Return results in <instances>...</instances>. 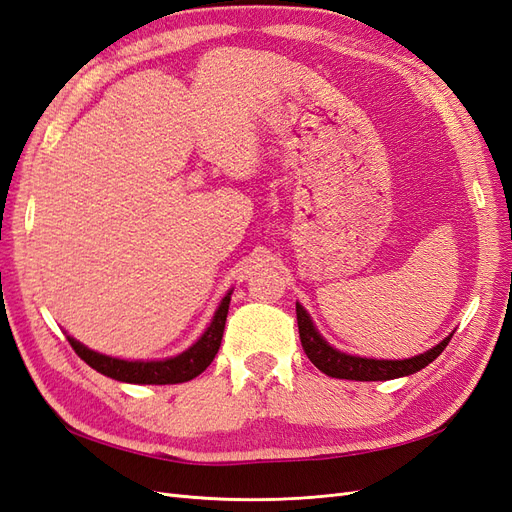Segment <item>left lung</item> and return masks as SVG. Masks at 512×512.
Wrapping results in <instances>:
<instances>
[{
	"mask_svg": "<svg viewBox=\"0 0 512 512\" xmlns=\"http://www.w3.org/2000/svg\"><path fill=\"white\" fill-rule=\"evenodd\" d=\"M297 322H299V337L301 346L307 354V359L312 361L322 374L331 378H342V380H393L401 376H410L427 367L433 359H438L442 350L451 342L453 335H448L438 346L431 350L412 356V359L404 361H376V359H363V356H352L346 352H339L333 346H329L320 333L316 331L312 318L303 309V305L297 303Z\"/></svg>",
	"mask_w": 512,
	"mask_h": 512,
	"instance_id": "left-lung-1",
	"label": "left lung"
}]
</instances>
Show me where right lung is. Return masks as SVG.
<instances>
[{"instance_id": "1", "label": "right lung", "mask_w": 512, "mask_h": 512, "mask_svg": "<svg viewBox=\"0 0 512 512\" xmlns=\"http://www.w3.org/2000/svg\"><path fill=\"white\" fill-rule=\"evenodd\" d=\"M228 305H230V292L222 299L218 312H215L211 324L203 337L198 342L181 352L179 356L166 361H123L113 359V356H106L100 352L89 350L76 339L68 337L72 350L81 356V359L91 367L100 371V374L119 380V382H130V384H179L196 378L198 374L211 365L215 354L220 350L222 335H224V324L228 316Z\"/></svg>"}]
</instances>
